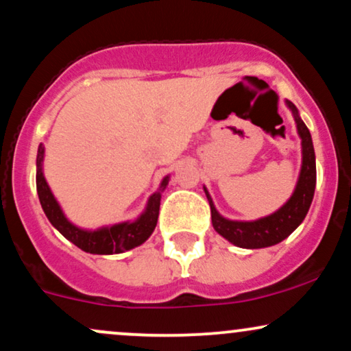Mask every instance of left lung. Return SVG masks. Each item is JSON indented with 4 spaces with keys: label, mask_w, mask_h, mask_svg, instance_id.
<instances>
[{
    "label": "left lung",
    "mask_w": 351,
    "mask_h": 351,
    "mask_svg": "<svg viewBox=\"0 0 351 351\" xmlns=\"http://www.w3.org/2000/svg\"><path fill=\"white\" fill-rule=\"evenodd\" d=\"M287 106L292 108L293 115H295L297 130H299V135L302 138V170L299 183H297L292 198L279 211H276L271 216L252 221V223H241V221L224 219V217L217 215L208 191L204 189L209 201V206H211L213 226H215V229L221 236L226 237L229 243L239 245V247L261 249L284 241L304 221V217L310 208V203L313 199L317 170L312 136H310L308 128L302 122L295 106L292 102H289V100Z\"/></svg>",
    "instance_id": "obj_1"
}]
</instances>
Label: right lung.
Instances as JSON below:
<instances>
[{"instance_id": "add662e5", "label": "right lung", "mask_w": 351, "mask_h": 351, "mask_svg": "<svg viewBox=\"0 0 351 351\" xmlns=\"http://www.w3.org/2000/svg\"><path fill=\"white\" fill-rule=\"evenodd\" d=\"M43 156L44 147L39 145L38 160H36V165H38L36 188H38L39 201H41V206L52 226L58 229L66 239H69L72 244H75L79 249L90 254H119L136 247V245L145 243L150 237L153 229L156 226V221H158L160 199H162L160 193H155L152 196L150 201H148L147 211L135 223L115 224V226L99 229V231H82V229L75 228L74 224H71L64 217L58 201L52 196L51 189L43 176ZM167 183L168 178H165L162 188L167 186Z\"/></svg>"}]
</instances>
